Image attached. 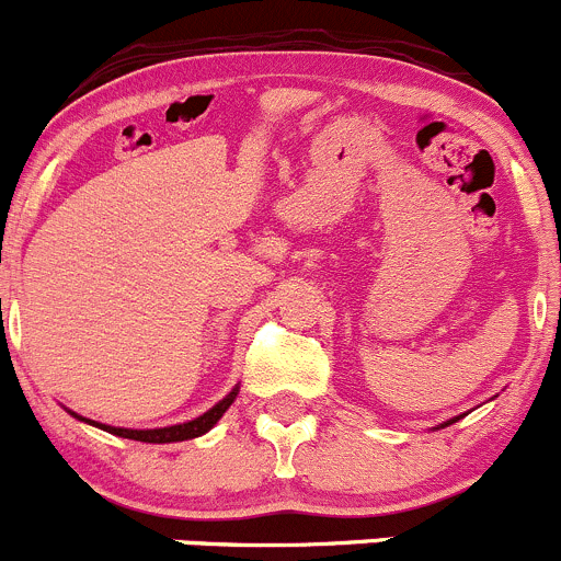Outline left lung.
I'll return each instance as SVG.
<instances>
[{
	"mask_svg": "<svg viewBox=\"0 0 561 561\" xmlns=\"http://www.w3.org/2000/svg\"><path fill=\"white\" fill-rule=\"evenodd\" d=\"M454 421H456V419H454ZM454 421H448V424H454ZM448 424H446V426H448Z\"/></svg>",
	"mask_w": 561,
	"mask_h": 561,
	"instance_id": "1",
	"label": "left lung"
}]
</instances>
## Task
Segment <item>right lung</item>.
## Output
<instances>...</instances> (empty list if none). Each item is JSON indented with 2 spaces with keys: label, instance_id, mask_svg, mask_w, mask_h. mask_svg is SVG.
I'll return each mask as SVG.
<instances>
[{
  "label": "right lung",
  "instance_id": "obj_1",
  "mask_svg": "<svg viewBox=\"0 0 561 561\" xmlns=\"http://www.w3.org/2000/svg\"><path fill=\"white\" fill-rule=\"evenodd\" d=\"M234 397H238V389L229 391L227 397H224L218 405H213L207 413H202L199 419L194 421H186V424H175V426H164V430H121V426H105V424H96V421H89V419H78L85 421V424H94L100 426V430L110 432V435H118V437H129V440H140V443H178V440H192V437H199L205 435L207 430H210L213 424H216L218 419H221L224 413H227V408L232 405ZM75 415V413H72Z\"/></svg>",
  "mask_w": 561,
  "mask_h": 561
}]
</instances>
